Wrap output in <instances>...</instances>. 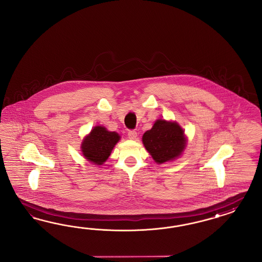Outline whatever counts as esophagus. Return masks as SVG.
<instances>
[{
	"mask_svg": "<svg viewBox=\"0 0 262 262\" xmlns=\"http://www.w3.org/2000/svg\"><path fill=\"white\" fill-rule=\"evenodd\" d=\"M127 136H128L129 139L135 140V139H136V137H137V133H136L135 130H129V132L127 133Z\"/></svg>",
	"mask_w": 262,
	"mask_h": 262,
	"instance_id": "obj_1",
	"label": "esophagus"
}]
</instances>
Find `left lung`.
I'll list each match as a JSON object with an SVG mask.
<instances>
[{"label": "left lung", "mask_w": 262, "mask_h": 262, "mask_svg": "<svg viewBox=\"0 0 262 262\" xmlns=\"http://www.w3.org/2000/svg\"><path fill=\"white\" fill-rule=\"evenodd\" d=\"M142 141L146 150L159 164L178 158L186 144L182 127L165 120H158L143 135Z\"/></svg>", "instance_id": "8db88e82"}]
</instances>
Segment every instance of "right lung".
I'll use <instances>...</instances> for the list:
<instances>
[{
    "instance_id": "right-lung-1",
    "label": "right lung",
    "mask_w": 262,
    "mask_h": 262,
    "mask_svg": "<svg viewBox=\"0 0 262 262\" xmlns=\"http://www.w3.org/2000/svg\"><path fill=\"white\" fill-rule=\"evenodd\" d=\"M120 136L115 132H108L105 127L97 126L86 136L81 145V151L85 159L101 165L108 159Z\"/></svg>"
}]
</instances>
